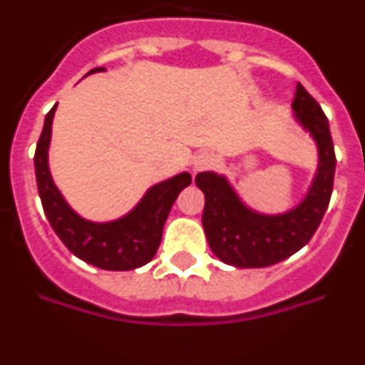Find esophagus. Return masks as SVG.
Segmentation results:
<instances>
[{
    "label": "esophagus",
    "instance_id": "34e87169",
    "mask_svg": "<svg viewBox=\"0 0 365 365\" xmlns=\"http://www.w3.org/2000/svg\"><path fill=\"white\" fill-rule=\"evenodd\" d=\"M215 164V155L208 153V151H202L199 153L195 159H193V170L195 172H205V170H210Z\"/></svg>",
    "mask_w": 365,
    "mask_h": 365
}]
</instances>
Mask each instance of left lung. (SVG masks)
<instances>
[{
  "label": "left lung",
  "instance_id": "1",
  "mask_svg": "<svg viewBox=\"0 0 365 365\" xmlns=\"http://www.w3.org/2000/svg\"><path fill=\"white\" fill-rule=\"evenodd\" d=\"M296 118L311 131L320 151V166L309 195L294 210L261 215L248 210L225 177L202 172L195 185L205 193L202 227L212 252L221 261L243 269H259L287 259L311 241L320 227L333 193L336 155L329 120L320 104L302 83L292 100Z\"/></svg>",
  "mask_w": 365,
  "mask_h": 365
}]
</instances>
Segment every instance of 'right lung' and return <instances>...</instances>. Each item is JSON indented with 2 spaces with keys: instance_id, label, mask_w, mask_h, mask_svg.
<instances>
[{
  "instance_id": "add662e5",
  "label": "right lung",
  "mask_w": 365,
  "mask_h": 365,
  "mask_svg": "<svg viewBox=\"0 0 365 365\" xmlns=\"http://www.w3.org/2000/svg\"><path fill=\"white\" fill-rule=\"evenodd\" d=\"M106 71L96 67L89 73ZM54 106L45 117L43 131L34 153L38 193L51 227L76 257L106 270H131L153 259L168 214L180 190L192 185L190 173H180L172 179L151 186L144 199L125 217L111 222H91L74 214L58 188L54 186L47 164V150L51 143Z\"/></svg>"
}]
</instances>
